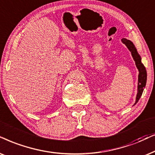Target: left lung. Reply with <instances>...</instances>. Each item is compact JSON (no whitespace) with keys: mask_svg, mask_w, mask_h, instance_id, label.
Masks as SVG:
<instances>
[{"mask_svg":"<svg viewBox=\"0 0 155 155\" xmlns=\"http://www.w3.org/2000/svg\"><path fill=\"white\" fill-rule=\"evenodd\" d=\"M122 43L125 44V45L127 47L128 49L130 50V51L131 52L132 56L133 58V59L135 62L136 66L138 70H139V75H138V87H137V94L136 97V101L135 104L137 102L139 101L140 97L142 96V92H143L144 88L145 87L146 85V82H147V71L146 68L144 67L143 64L141 62V58L139 54H138L137 51L135 47H134V44L132 43L130 41L123 38L122 39Z\"/></svg>","mask_w":155,"mask_h":155,"instance_id":"obj_1","label":"left lung"}]
</instances>
